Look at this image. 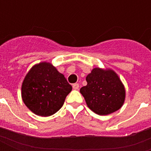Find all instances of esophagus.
I'll list each match as a JSON object with an SVG mask.
<instances>
[{
	"label": "esophagus",
	"instance_id": "obj_1",
	"mask_svg": "<svg viewBox=\"0 0 151 151\" xmlns=\"http://www.w3.org/2000/svg\"><path fill=\"white\" fill-rule=\"evenodd\" d=\"M79 88V84L78 83H74V84H73V90H78Z\"/></svg>",
	"mask_w": 151,
	"mask_h": 151
}]
</instances>
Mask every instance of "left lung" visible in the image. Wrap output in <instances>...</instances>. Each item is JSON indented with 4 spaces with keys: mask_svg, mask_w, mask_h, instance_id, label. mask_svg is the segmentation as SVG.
Listing matches in <instances>:
<instances>
[{
    "mask_svg": "<svg viewBox=\"0 0 151 151\" xmlns=\"http://www.w3.org/2000/svg\"><path fill=\"white\" fill-rule=\"evenodd\" d=\"M87 85L80 89L88 108L106 116L119 110L125 99V89L112 69L95 68L86 76Z\"/></svg>",
    "mask_w": 151,
    "mask_h": 151,
    "instance_id": "obj_1",
    "label": "left lung"
}]
</instances>
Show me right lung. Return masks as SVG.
Listing matches in <instances>:
<instances>
[{
	"mask_svg": "<svg viewBox=\"0 0 151 151\" xmlns=\"http://www.w3.org/2000/svg\"><path fill=\"white\" fill-rule=\"evenodd\" d=\"M72 86L49 62L35 65L27 73L22 85V99L35 115L49 116L58 111Z\"/></svg>",
	"mask_w": 151,
	"mask_h": 151,
	"instance_id": "obj_1",
	"label": "right lung"
}]
</instances>
